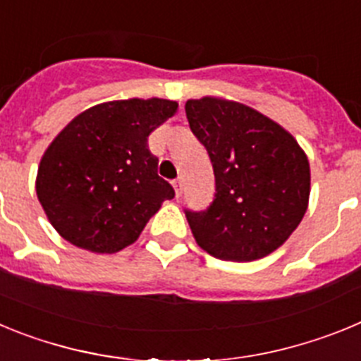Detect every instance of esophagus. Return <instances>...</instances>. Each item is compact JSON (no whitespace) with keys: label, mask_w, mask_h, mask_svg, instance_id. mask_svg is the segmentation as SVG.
<instances>
[{"label":"esophagus","mask_w":361,"mask_h":361,"mask_svg":"<svg viewBox=\"0 0 361 361\" xmlns=\"http://www.w3.org/2000/svg\"><path fill=\"white\" fill-rule=\"evenodd\" d=\"M173 188H175V195H177V197L183 195V178H180V177L175 178Z\"/></svg>","instance_id":"esophagus-1"}]
</instances>
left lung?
Here are the masks:
<instances>
[{
    "instance_id": "obj_1",
    "label": "left lung",
    "mask_w": 361,
    "mask_h": 361,
    "mask_svg": "<svg viewBox=\"0 0 361 361\" xmlns=\"http://www.w3.org/2000/svg\"><path fill=\"white\" fill-rule=\"evenodd\" d=\"M186 117L215 173L209 208L184 209L197 244L231 262L273 253L307 209L311 173L304 149L280 124L240 103L191 99Z\"/></svg>"
}]
</instances>
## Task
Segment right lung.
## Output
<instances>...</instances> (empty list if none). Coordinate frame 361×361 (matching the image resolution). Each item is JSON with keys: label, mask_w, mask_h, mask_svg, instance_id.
Masks as SVG:
<instances>
[{"label": "right lung", "mask_w": 361, "mask_h": 361, "mask_svg": "<svg viewBox=\"0 0 361 361\" xmlns=\"http://www.w3.org/2000/svg\"><path fill=\"white\" fill-rule=\"evenodd\" d=\"M177 110L168 99L97 104L66 124L41 159L36 193L70 244L117 253L139 238L175 191L157 175L148 135Z\"/></svg>", "instance_id": "obj_1"}]
</instances>
